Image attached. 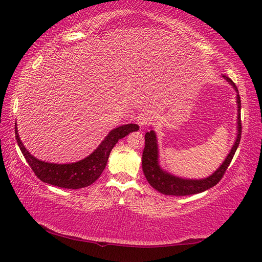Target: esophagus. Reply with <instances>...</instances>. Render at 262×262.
<instances>
[{
  "label": "esophagus",
  "mask_w": 262,
  "mask_h": 262,
  "mask_svg": "<svg viewBox=\"0 0 262 262\" xmlns=\"http://www.w3.org/2000/svg\"><path fill=\"white\" fill-rule=\"evenodd\" d=\"M149 121H151V118H149V116L147 114H141L137 117V124L141 127L148 125Z\"/></svg>",
  "instance_id": "obj_1"
}]
</instances>
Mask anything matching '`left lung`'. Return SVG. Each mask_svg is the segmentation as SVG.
<instances>
[{"label":"left lung","mask_w":262,"mask_h":262,"mask_svg":"<svg viewBox=\"0 0 262 262\" xmlns=\"http://www.w3.org/2000/svg\"><path fill=\"white\" fill-rule=\"evenodd\" d=\"M223 77L236 91L237 133L235 142L233 144L230 153L227 154L224 162L220 165V168L207 178H204V179H183V178L171 174L168 171H164L161 168L159 163V146L157 134H155L153 129L147 132L145 134V147H144L142 157V168L144 176H145L149 185L154 189H157L159 192L163 194H170V196H188V194L203 192L217 185L219 181L223 178L226 169L229 168L241 140V99L240 96H238L237 88L234 84V82L225 75Z\"/></svg>","instance_id":"8db88e82"}]
</instances>
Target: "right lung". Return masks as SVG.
Instances as JSON below:
<instances>
[{
    "label": "right lung",
    "mask_w": 262,
    "mask_h": 262,
    "mask_svg": "<svg viewBox=\"0 0 262 262\" xmlns=\"http://www.w3.org/2000/svg\"><path fill=\"white\" fill-rule=\"evenodd\" d=\"M138 128L140 127L136 124L121 125L115 128L105 136L101 144L89 157L77 161V162L66 164L49 163L36 159L22 144L18 134L16 122L14 129L16 143H18L28 164L30 165V168L39 179L42 182L48 183V185L59 188L80 189L92 185L101 176L105 165H107L111 149L114 148L117 142L120 138L127 136L129 133L138 130Z\"/></svg>",
    "instance_id": "obj_1"
}]
</instances>
